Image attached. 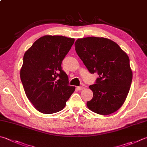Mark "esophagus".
I'll use <instances>...</instances> for the list:
<instances>
[{
	"label": "esophagus",
	"mask_w": 147,
	"mask_h": 147,
	"mask_svg": "<svg viewBox=\"0 0 147 147\" xmlns=\"http://www.w3.org/2000/svg\"><path fill=\"white\" fill-rule=\"evenodd\" d=\"M77 88V90H82L84 89V87H83V86H78Z\"/></svg>",
	"instance_id": "esophagus-1"
}]
</instances>
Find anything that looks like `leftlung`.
Returning <instances> with one entry per match:
<instances>
[{"mask_svg": "<svg viewBox=\"0 0 147 147\" xmlns=\"http://www.w3.org/2000/svg\"><path fill=\"white\" fill-rule=\"evenodd\" d=\"M76 51L91 74L97 72L96 83L90 86L93 98L87 106L93 112L108 115L123 104L132 79L127 54L107 38L86 37L75 43Z\"/></svg>", "mask_w": 147, "mask_h": 147, "instance_id": "obj_1", "label": "left lung"}]
</instances>
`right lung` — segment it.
<instances>
[{"label":"right lung","mask_w":147,"mask_h":147,"mask_svg":"<svg viewBox=\"0 0 147 147\" xmlns=\"http://www.w3.org/2000/svg\"><path fill=\"white\" fill-rule=\"evenodd\" d=\"M74 38L45 35L25 52L20 79L27 98L44 114L61 111L75 91L61 63L74 43Z\"/></svg>","instance_id":"1"}]
</instances>
